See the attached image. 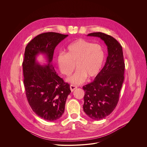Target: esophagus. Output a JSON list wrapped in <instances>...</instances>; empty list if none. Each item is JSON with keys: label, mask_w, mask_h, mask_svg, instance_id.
I'll return each mask as SVG.
<instances>
[{"label": "esophagus", "mask_w": 147, "mask_h": 147, "mask_svg": "<svg viewBox=\"0 0 147 147\" xmlns=\"http://www.w3.org/2000/svg\"><path fill=\"white\" fill-rule=\"evenodd\" d=\"M76 88H77V86L76 85H70V89H71V92H73Z\"/></svg>", "instance_id": "1"}]
</instances>
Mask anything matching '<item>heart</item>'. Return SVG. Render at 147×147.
<instances>
[{
    "mask_svg": "<svg viewBox=\"0 0 147 147\" xmlns=\"http://www.w3.org/2000/svg\"><path fill=\"white\" fill-rule=\"evenodd\" d=\"M105 61V51L102 46L84 39H78L68 45L66 54L60 53L57 63L61 72L69 76L75 68L76 72L67 80L79 84L89 78L96 76L102 68Z\"/></svg>",
    "mask_w": 147,
    "mask_h": 147,
    "instance_id": "obj_1",
    "label": "heart"
}]
</instances>
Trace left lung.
<instances>
[{"label": "left lung", "mask_w": 147, "mask_h": 147, "mask_svg": "<svg viewBox=\"0 0 147 147\" xmlns=\"http://www.w3.org/2000/svg\"><path fill=\"white\" fill-rule=\"evenodd\" d=\"M87 36L100 38L107 47L104 67L93 82L83 87L84 111L91 119L99 121L110 114L117 105L124 81L125 64L122 47L114 38L101 32Z\"/></svg>", "instance_id": "left-lung-1"}]
</instances>
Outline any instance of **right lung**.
Wrapping results in <instances>:
<instances>
[{"instance_id": "add662e5", "label": "right lung", "mask_w": 147, "mask_h": 147, "mask_svg": "<svg viewBox=\"0 0 147 147\" xmlns=\"http://www.w3.org/2000/svg\"><path fill=\"white\" fill-rule=\"evenodd\" d=\"M68 35L47 32L40 34L28 43L22 62L26 96L33 111L47 121L59 119L64 111L69 85L61 78L51 64L55 47ZM40 53L45 55L48 64L36 61Z\"/></svg>"}]
</instances>
